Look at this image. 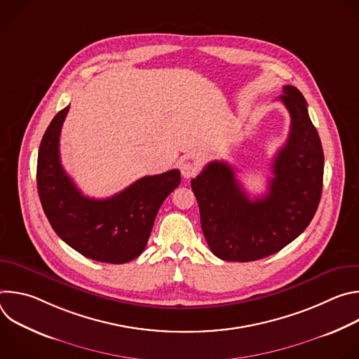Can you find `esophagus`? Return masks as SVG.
<instances>
[{
  "mask_svg": "<svg viewBox=\"0 0 359 359\" xmlns=\"http://www.w3.org/2000/svg\"><path fill=\"white\" fill-rule=\"evenodd\" d=\"M180 172L184 179H190L197 173V166H196V163L186 161V162L180 163Z\"/></svg>",
  "mask_w": 359,
  "mask_h": 359,
  "instance_id": "obj_1",
  "label": "esophagus"
}]
</instances>
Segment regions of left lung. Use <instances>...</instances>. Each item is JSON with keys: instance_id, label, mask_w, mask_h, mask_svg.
<instances>
[{"instance_id": "1", "label": "left lung", "mask_w": 359, "mask_h": 359, "mask_svg": "<svg viewBox=\"0 0 359 359\" xmlns=\"http://www.w3.org/2000/svg\"><path fill=\"white\" fill-rule=\"evenodd\" d=\"M291 116L290 135L273 161L266 196L250 200L226 162H212L191 189L200 223L216 257L254 262L276 254L309 226L323 191L324 151L306 100L292 85L278 97Z\"/></svg>"}]
</instances>
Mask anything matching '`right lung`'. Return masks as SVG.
<instances>
[{
	"label": "right lung",
	"mask_w": 359,
	"mask_h": 359,
	"mask_svg": "<svg viewBox=\"0 0 359 359\" xmlns=\"http://www.w3.org/2000/svg\"><path fill=\"white\" fill-rule=\"evenodd\" d=\"M69 107L60 111L39 144L36 186L54 231L74 250L100 263L123 264L142 254L165 198L179 186L177 169L144 176L109 198L83 196L60 158V136Z\"/></svg>",
	"instance_id": "obj_1"
}]
</instances>
